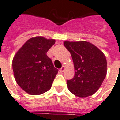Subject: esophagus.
Returning <instances> with one entry per match:
<instances>
[{
    "instance_id": "1",
    "label": "esophagus",
    "mask_w": 120,
    "mask_h": 120,
    "mask_svg": "<svg viewBox=\"0 0 120 120\" xmlns=\"http://www.w3.org/2000/svg\"><path fill=\"white\" fill-rule=\"evenodd\" d=\"M64 70H65V66H62V68H61V69L59 70V71L61 72V73H63V72H64Z\"/></svg>"
}]
</instances>
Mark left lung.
I'll return each mask as SVG.
<instances>
[{
    "label": "left lung",
    "mask_w": 120,
    "mask_h": 120,
    "mask_svg": "<svg viewBox=\"0 0 120 120\" xmlns=\"http://www.w3.org/2000/svg\"><path fill=\"white\" fill-rule=\"evenodd\" d=\"M64 45L71 55L75 76L67 80L69 90L79 98L95 94L101 86L107 73V61L104 53L86 41H65Z\"/></svg>",
    "instance_id": "left-lung-1"
}]
</instances>
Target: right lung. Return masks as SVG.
<instances>
[{"label":"right lung","mask_w":120,"mask_h":120,"mask_svg":"<svg viewBox=\"0 0 120 120\" xmlns=\"http://www.w3.org/2000/svg\"><path fill=\"white\" fill-rule=\"evenodd\" d=\"M54 39L42 37L30 38L12 59V70L19 86L30 95H40L51 88L58 72L47 56Z\"/></svg>","instance_id":"obj_1"}]
</instances>
